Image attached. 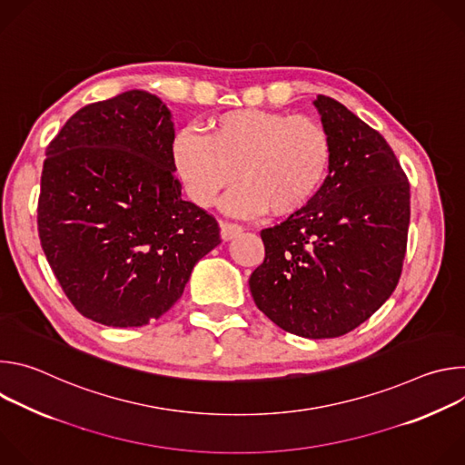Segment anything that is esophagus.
Masks as SVG:
<instances>
[{
    "label": "esophagus",
    "instance_id": "esophagus-1",
    "mask_svg": "<svg viewBox=\"0 0 465 465\" xmlns=\"http://www.w3.org/2000/svg\"><path fill=\"white\" fill-rule=\"evenodd\" d=\"M242 232V228L239 224H232V223H221V237L223 241H232L233 237H237Z\"/></svg>",
    "mask_w": 465,
    "mask_h": 465
}]
</instances>
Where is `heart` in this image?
<instances>
[{"label":"heart","mask_w":465,"mask_h":465,"mask_svg":"<svg viewBox=\"0 0 465 465\" xmlns=\"http://www.w3.org/2000/svg\"><path fill=\"white\" fill-rule=\"evenodd\" d=\"M331 153L316 119L259 108L219 114L204 134L185 128L171 149L174 173L198 208H210L237 174L241 185L223 201V210L237 217L302 212L327 176Z\"/></svg>","instance_id":"obj_1"}]
</instances>
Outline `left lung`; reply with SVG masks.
Returning <instances> with one entry per match:
<instances>
[{"instance_id":"obj_1","label":"left lung","mask_w":465,"mask_h":465,"mask_svg":"<svg viewBox=\"0 0 465 465\" xmlns=\"http://www.w3.org/2000/svg\"><path fill=\"white\" fill-rule=\"evenodd\" d=\"M314 106L333 151L329 174L302 212L261 232L264 261L248 285L276 325L316 341L350 333L397 287L411 185L377 130L331 97Z\"/></svg>"}]
</instances>
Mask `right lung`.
Masks as SVG:
<instances>
[{"label":"right lung","instance_id":"add662e5","mask_svg":"<svg viewBox=\"0 0 465 465\" xmlns=\"http://www.w3.org/2000/svg\"><path fill=\"white\" fill-rule=\"evenodd\" d=\"M173 142L163 101L128 90L81 108L45 151L40 242L65 296L94 322L158 320L221 244L217 221L182 201Z\"/></svg>","mask_w":465,"mask_h":465}]
</instances>
